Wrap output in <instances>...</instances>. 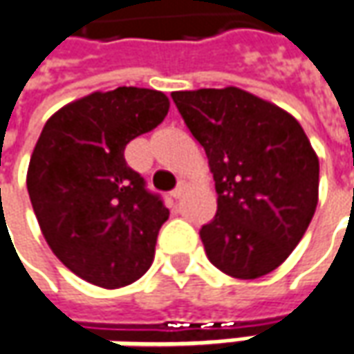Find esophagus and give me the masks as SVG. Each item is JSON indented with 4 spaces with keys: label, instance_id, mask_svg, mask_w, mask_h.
<instances>
[{
    "label": "esophagus",
    "instance_id": "34e87169",
    "mask_svg": "<svg viewBox=\"0 0 354 354\" xmlns=\"http://www.w3.org/2000/svg\"><path fill=\"white\" fill-rule=\"evenodd\" d=\"M184 192H186V184H184V182H180V184H178V188H174L172 192H170V198L180 200V198L184 196Z\"/></svg>",
    "mask_w": 354,
    "mask_h": 354
}]
</instances>
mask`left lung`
<instances>
[{"label":"left lung","mask_w":354,"mask_h":354,"mask_svg":"<svg viewBox=\"0 0 354 354\" xmlns=\"http://www.w3.org/2000/svg\"><path fill=\"white\" fill-rule=\"evenodd\" d=\"M184 123L207 154L217 214L200 229L221 272L252 280L296 249L317 207L319 160L282 107L241 88L172 92Z\"/></svg>","instance_id":"obj_1"}]
</instances>
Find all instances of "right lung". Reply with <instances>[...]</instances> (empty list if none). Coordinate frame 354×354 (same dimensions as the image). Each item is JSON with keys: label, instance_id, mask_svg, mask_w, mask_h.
Masks as SVG:
<instances>
[{"label": "right lung", "instance_id": "1", "mask_svg": "<svg viewBox=\"0 0 354 354\" xmlns=\"http://www.w3.org/2000/svg\"><path fill=\"white\" fill-rule=\"evenodd\" d=\"M162 92L123 86L64 105L46 121L27 170L32 209L58 261L95 286L149 270L170 212L125 162V147L162 123Z\"/></svg>", "mask_w": 354, "mask_h": 354}]
</instances>
